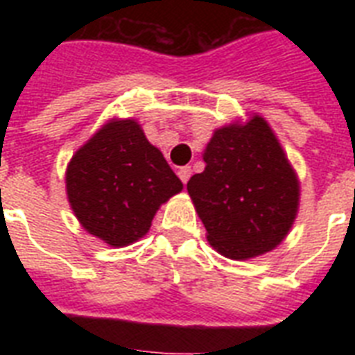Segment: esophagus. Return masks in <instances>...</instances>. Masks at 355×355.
Masks as SVG:
<instances>
[{
    "instance_id": "esophagus-1",
    "label": "esophagus",
    "mask_w": 355,
    "mask_h": 355,
    "mask_svg": "<svg viewBox=\"0 0 355 355\" xmlns=\"http://www.w3.org/2000/svg\"><path fill=\"white\" fill-rule=\"evenodd\" d=\"M178 177H180V180H182L184 184L188 182L189 177H191V167H189V166L180 167V169H178Z\"/></svg>"
}]
</instances>
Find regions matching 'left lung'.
I'll return each instance as SVG.
<instances>
[{"instance_id": "obj_1", "label": "left lung", "mask_w": 355, "mask_h": 355, "mask_svg": "<svg viewBox=\"0 0 355 355\" xmlns=\"http://www.w3.org/2000/svg\"><path fill=\"white\" fill-rule=\"evenodd\" d=\"M202 158L188 193L211 247L248 259L280 245L297 217L300 184L269 123L252 116L217 128Z\"/></svg>"}]
</instances>
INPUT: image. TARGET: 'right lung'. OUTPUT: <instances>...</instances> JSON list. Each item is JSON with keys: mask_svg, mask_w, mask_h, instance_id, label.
<instances>
[{"mask_svg": "<svg viewBox=\"0 0 355 355\" xmlns=\"http://www.w3.org/2000/svg\"><path fill=\"white\" fill-rule=\"evenodd\" d=\"M178 191L180 178L136 119H110L66 169L75 217L110 247H127L144 237L158 208Z\"/></svg>", "mask_w": 355, "mask_h": 355, "instance_id": "obj_1", "label": "right lung"}]
</instances>
